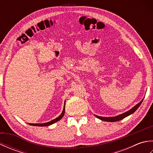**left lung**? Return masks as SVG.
Instances as JSON below:
<instances>
[{
	"label": "left lung",
	"mask_w": 153,
	"mask_h": 153,
	"mask_svg": "<svg viewBox=\"0 0 153 153\" xmlns=\"http://www.w3.org/2000/svg\"><path fill=\"white\" fill-rule=\"evenodd\" d=\"M143 100V99L141 100L140 102H139L137 105H136L135 106L133 107L131 109H130L129 110V111L126 112L123 114H120L118 116H116L114 117H102V116H97L95 115L97 118H99L101 120H103V121H105V122H117V121H120V120H121L123 118H125L126 117L129 116L131 114L134 113V112H135V110H137L139 106L141 105V104Z\"/></svg>",
	"instance_id": "1"
}]
</instances>
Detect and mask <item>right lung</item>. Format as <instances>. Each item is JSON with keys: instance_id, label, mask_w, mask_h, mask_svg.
Returning <instances> with one entry per match:
<instances>
[{"instance_id": "right-lung-1", "label": "right lung", "mask_w": 153, "mask_h": 153, "mask_svg": "<svg viewBox=\"0 0 153 153\" xmlns=\"http://www.w3.org/2000/svg\"><path fill=\"white\" fill-rule=\"evenodd\" d=\"M64 109H63V111L62 112L61 114L58 117V118H55L53 120H51V122H47V123H29V124L31 125V126H50L51 124H53L54 123L58 121H59L60 120H61L62 118V117L64 116V113H65V103H64Z\"/></svg>"}]
</instances>
